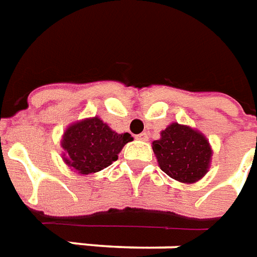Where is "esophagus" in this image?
I'll return each instance as SVG.
<instances>
[{"label":"esophagus","instance_id":"obj_1","mask_svg":"<svg viewBox=\"0 0 257 257\" xmlns=\"http://www.w3.org/2000/svg\"><path fill=\"white\" fill-rule=\"evenodd\" d=\"M148 133H141L137 136V140H141V141H148Z\"/></svg>","mask_w":257,"mask_h":257}]
</instances>
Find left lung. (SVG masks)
<instances>
[{"label":"left lung","instance_id":"8db88e82","mask_svg":"<svg viewBox=\"0 0 257 257\" xmlns=\"http://www.w3.org/2000/svg\"><path fill=\"white\" fill-rule=\"evenodd\" d=\"M159 167L180 183L199 181L209 170L212 148L206 137L188 125L172 123L152 143Z\"/></svg>","mask_w":257,"mask_h":257}]
</instances>
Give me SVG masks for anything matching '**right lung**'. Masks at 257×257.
<instances>
[{"label": "right lung", "mask_w": 257, "mask_h": 257, "mask_svg": "<svg viewBox=\"0 0 257 257\" xmlns=\"http://www.w3.org/2000/svg\"><path fill=\"white\" fill-rule=\"evenodd\" d=\"M130 141L128 133L117 134L98 116L80 120L63 133V161L79 174L96 173L117 161L119 152Z\"/></svg>", "instance_id": "right-lung-1"}]
</instances>
